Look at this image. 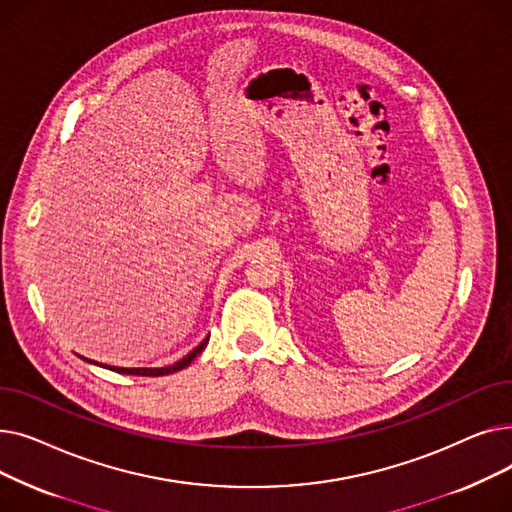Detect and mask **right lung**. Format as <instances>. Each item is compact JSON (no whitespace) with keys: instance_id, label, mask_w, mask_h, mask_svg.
<instances>
[{"instance_id":"1","label":"right lung","mask_w":512,"mask_h":512,"mask_svg":"<svg viewBox=\"0 0 512 512\" xmlns=\"http://www.w3.org/2000/svg\"><path fill=\"white\" fill-rule=\"evenodd\" d=\"M207 342H209V336H207L197 348H193V351L188 353L186 357H182L180 361H176L174 365H168V367H110V369H112V371H118V373H126V375H147V378H159V375H168V373L180 371V369L191 365V363L195 361V357L201 355V351L207 346ZM85 361H87V359H85ZM89 363H91V361H89ZM95 365H97V363H95Z\"/></svg>"}]
</instances>
